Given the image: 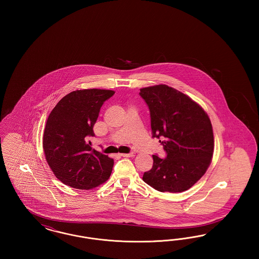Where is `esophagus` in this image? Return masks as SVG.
Masks as SVG:
<instances>
[{
    "label": "esophagus",
    "mask_w": 259,
    "mask_h": 259,
    "mask_svg": "<svg viewBox=\"0 0 259 259\" xmlns=\"http://www.w3.org/2000/svg\"><path fill=\"white\" fill-rule=\"evenodd\" d=\"M120 156H123V157H133L135 155V152H130V153H121L119 154Z\"/></svg>",
    "instance_id": "obj_1"
}]
</instances>
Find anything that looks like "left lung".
Instances as JSON below:
<instances>
[{
	"label": "left lung",
	"mask_w": 259,
	"mask_h": 259,
	"mask_svg": "<svg viewBox=\"0 0 259 259\" xmlns=\"http://www.w3.org/2000/svg\"><path fill=\"white\" fill-rule=\"evenodd\" d=\"M150 111L152 137L167 153L152 155L153 166L143 181L160 192H183L208 170L213 153V132L204 109L181 91L158 84L140 89Z\"/></svg>",
	"instance_id": "1"
}]
</instances>
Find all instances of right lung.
<instances>
[{
  "mask_svg": "<svg viewBox=\"0 0 259 259\" xmlns=\"http://www.w3.org/2000/svg\"><path fill=\"white\" fill-rule=\"evenodd\" d=\"M114 94L106 89L75 90L51 111L42 136V148L51 171L64 185L92 189L106 183L113 159L91 148L88 138L104 102Z\"/></svg>",
  "mask_w": 259,
  "mask_h": 259,
  "instance_id": "right-lung-1",
  "label": "right lung"
}]
</instances>
